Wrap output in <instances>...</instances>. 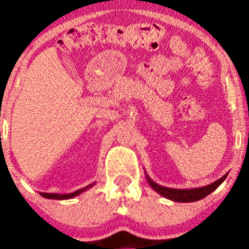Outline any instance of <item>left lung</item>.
<instances>
[{"instance_id": "1", "label": "left lung", "mask_w": 249, "mask_h": 249, "mask_svg": "<svg viewBox=\"0 0 249 249\" xmlns=\"http://www.w3.org/2000/svg\"><path fill=\"white\" fill-rule=\"evenodd\" d=\"M227 176L228 175H224L223 177L217 179V181L213 182V183L208 184V186L198 187V188H191V190H177V188H169V187H164L156 183L155 181H152L151 178L148 177V175L146 173L147 182H148L149 186H151L156 192L160 193V196H163L164 198H168L173 202H181V203L196 202L204 198V197H207L210 193H212L215 188H218L219 184L226 179Z\"/></svg>"}]
</instances>
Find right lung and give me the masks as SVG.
<instances>
[{
    "mask_svg": "<svg viewBox=\"0 0 249 249\" xmlns=\"http://www.w3.org/2000/svg\"><path fill=\"white\" fill-rule=\"evenodd\" d=\"M93 184L94 183H92V184H89V186L85 187V188H81V190L74 191V192H72V193H67V195H59V193H43V192H39V195L48 199H70V198H73V197H76V196L81 195V193L85 192L86 190L91 188Z\"/></svg>",
    "mask_w": 249,
    "mask_h": 249,
    "instance_id": "1",
    "label": "right lung"
}]
</instances>
